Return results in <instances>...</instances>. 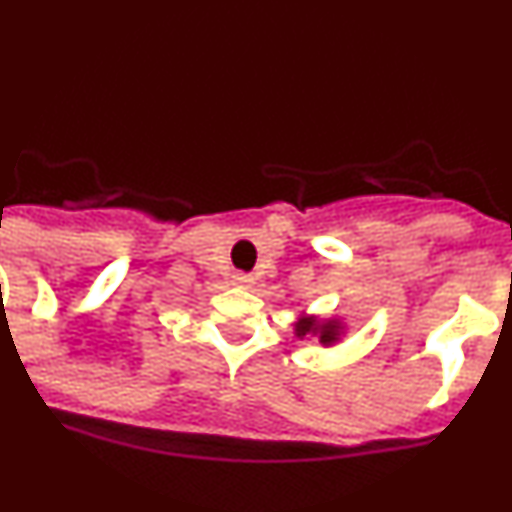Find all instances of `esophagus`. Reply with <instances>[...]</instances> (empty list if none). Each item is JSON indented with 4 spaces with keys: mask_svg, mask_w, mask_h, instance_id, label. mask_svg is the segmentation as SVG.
<instances>
[{
    "mask_svg": "<svg viewBox=\"0 0 512 512\" xmlns=\"http://www.w3.org/2000/svg\"><path fill=\"white\" fill-rule=\"evenodd\" d=\"M252 280L255 278H252V275H247V272H234L232 275V283L237 285V288H250Z\"/></svg>",
    "mask_w": 512,
    "mask_h": 512,
    "instance_id": "34e87169",
    "label": "esophagus"
}]
</instances>
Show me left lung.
<instances>
[{
	"label": "left lung",
	"mask_w": 512,
	"mask_h": 512,
	"mask_svg": "<svg viewBox=\"0 0 512 512\" xmlns=\"http://www.w3.org/2000/svg\"><path fill=\"white\" fill-rule=\"evenodd\" d=\"M295 336H318L323 346H331V343H336L338 336H341V323L318 321V318L310 315V318H300V321L295 323Z\"/></svg>",
	"instance_id": "8db88e82"
}]
</instances>
